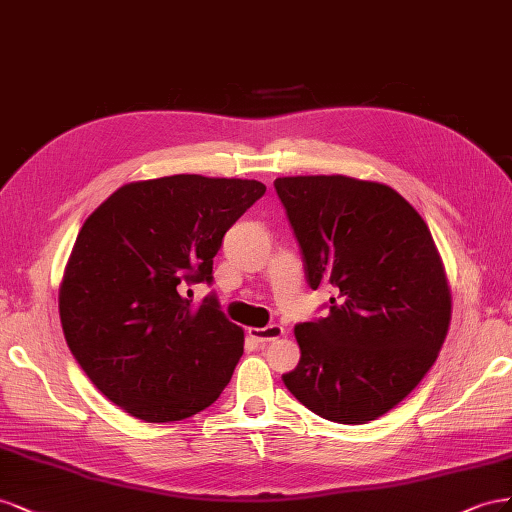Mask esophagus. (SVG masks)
Masks as SVG:
<instances>
[{
  "label": "esophagus",
  "instance_id": "esophagus-1",
  "mask_svg": "<svg viewBox=\"0 0 512 512\" xmlns=\"http://www.w3.org/2000/svg\"><path fill=\"white\" fill-rule=\"evenodd\" d=\"M248 334H251V337H253L257 343L266 345V343H270V341L281 339L283 334H285V328L279 326V324H270V326H266V328H248Z\"/></svg>",
  "mask_w": 512,
  "mask_h": 512
}]
</instances>
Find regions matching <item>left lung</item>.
I'll return each instance as SVG.
<instances>
[{"label":"left lung","mask_w":512,"mask_h":512,"mask_svg":"<svg viewBox=\"0 0 512 512\" xmlns=\"http://www.w3.org/2000/svg\"><path fill=\"white\" fill-rule=\"evenodd\" d=\"M274 188L306 281L332 285L330 315L298 324L287 390L317 416L364 425L427 375L450 326V287L431 231L394 188L349 175H291Z\"/></svg>","instance_id":"8db88e82"}]
</instances>
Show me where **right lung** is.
<instances>
[{"instance_id": "add662e5", "label": "right lung", "mask_w": 512, "mask_h": 512, "mask_svg": "<svg viewBox=\"0 0 512 512\" xmlns=\"http://www.w3.org/2000/svg\"><path fill=\"white\" fill-rule=\"evenodd\" d=\"M264 193L257 180L180 173L124 184L87 216L60 285L62 330L126 414L173 422L221 397L244 330L214 296L193 306L182 287L212 283L227 229Z\"/></svg>"}]
</instances>
